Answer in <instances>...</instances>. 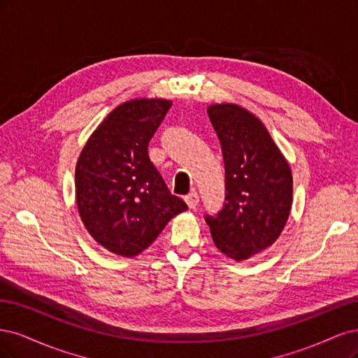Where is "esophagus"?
<instances>
[{
    "mask_svg": "<svg viewBox=\"0 0 358 358\" xmlns=\"http://www.w3.org/2000/svg\"><path fill=\"white\" fill-rule=\"evenodd\" d=\"M184 201H186L189 208L193 210V208H196V205H198V202H199V194L193 190L192 193H189V194L186 196V198H184Z\"/></svg>",
    "mask_w": 358,
    "mask_h": 358,
    "instance_id": "esophagus-1",
    "label": "esophagus"
}]
</instances>
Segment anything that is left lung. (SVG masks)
I'll list each match as a JSON object with an SVG mask.
<instances>
[{"mask_svg": "<svg viewBox=\"0 0 358 358\" xmlns=\"http://www.w3.org/2000/svg\"><path fill=\"white\" fill-rule=\"evenodd\" d=\"M208 116L222 144L226 202L206 224L215 247L247 260L280 238L293 203V176L266 126L238 103H213Z\"/></svg>", "mask_w": 358, "mask_h": 358, "instance_id": "8db88e82", "label": "left lung"}]
</instances>
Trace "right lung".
Returning <instances> with one entry per match:
<instances>
[{
	"label": "right lung",
	"mask_w": 358,
	"mask_h": 358,
	"mask_svg": "<svg viewBox=\"0 0 358 358\" xmlns=\"http://www.w3.org/2000/svg\"><path fill=\"white\" fill-rule=\"evenodd\" d=\"M172 101L138 98L107 114L76 165V202L90 236L113 255L134 257L187 205L171 194L147 147Z\"/></svg>",
	"instance_id": "1"
}]
</instances>
